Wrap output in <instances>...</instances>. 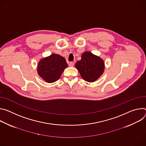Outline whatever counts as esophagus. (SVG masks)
Here are the masks:
<instances>
[{"mask_svg":"<svg viewBox=\"0 0 146 146\" xmlns=\"http://www.w3.org/2000/svg\"><path fill=\"white\" fill-rule=\"evenodd\" d=\"M74 66V62H69V66L70 67H73Z\"/></svg>","mask_w":146,"mask_h":146,"instance_id":"1","label":"esophagus"}]
</instances>
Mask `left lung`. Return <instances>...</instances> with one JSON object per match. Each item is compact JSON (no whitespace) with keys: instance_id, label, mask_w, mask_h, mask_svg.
<instances>
[{"instance_id":"1","label":"left lung","mask_w":146,"mask_h":146,"mask_svg":"<svg viewBox=\"0 0 146 146\" xmlns=\"http://www.w3.org/2000/svg\"><path fill=\"white\" fill-rule=\"evenodd\" d=\"M75 67L85 80L93 82L103 74L105 64L100 57L90 52H85L81 56V60L76 62Z\"/></svg>"}]
</instances>
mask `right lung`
Segmentation results:
<instances>
[{"label":"right lung","instance_id":"obj_1","mask_svg":"<svg viewBox=\"0 0 146 146\" xmlns=\"http://www.w3.org/2000/svg\"><path fill=\"white\" fill-rule=\"evenodd\" d=\"M68 67L66 59L57 54H52L39 60L37 66L38 75L47 83L54 82Z\"/></svg>","mask_w":146,"mask_h":146}]
</instances>
